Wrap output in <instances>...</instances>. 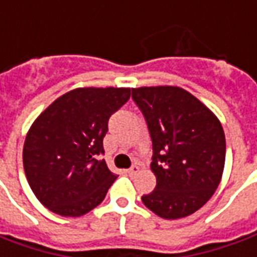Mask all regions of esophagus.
Instances as JSON below:
<instances>
[{"label": "esophagus", "instance_id": "esophagus-1", "mask_svg": "<svg viewBox=\"0 0 257 257\" xmlns=\"http://www.w3.org/2000/svg\"><path fill=\"white\" fill-rule=\"evenodd\" d=\"M139 172H141V167L135 165V166H132V167L129 169L128 174H129V176H134V174H138Z\"/></svg>", "mask_w": 257, "mask_h": 257}]
</instances>
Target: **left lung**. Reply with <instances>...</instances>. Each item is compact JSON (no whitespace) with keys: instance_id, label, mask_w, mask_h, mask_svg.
Wrapping results in <instances>:
<instances>
[{"instance_id":"1","label":"left lung","mask_w":257,"mask_h":257,"mask_svg":"<svg viewBox=\"0 0 257 257\" xmlns=\"http://www.w3.org/2000/svg\"><path fill=\"white\" fill-rule=\"evenodd\" d=\"M152 138L151 169L156 188L143 204L165 219L194 214L219 186L225 166V134L212 111L172 85L132 88Z\"/></svg>"}]
</instances>
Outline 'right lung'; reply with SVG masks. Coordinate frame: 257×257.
Instances as JSON below:
<instances>
[{
    "label": "right lung",
    "instance_id": "right-lung-1",
    "mask_svg": "<svg viewBox=\"0 0 257 257\" xmlns=\"http://www.w3.org/2000/svg\"><path fill=\"white\" fill-rule=\"evenodd\" d=\"M131 88L84 87L63 94L28 131L24 169L36 198L62 216H81L105 198L116 174L104 155L108 119Z\"/></svg>",
    "mask_w": 257,
    "mask_h": 257
}]
</instances>
